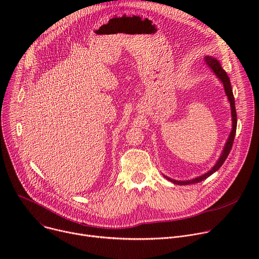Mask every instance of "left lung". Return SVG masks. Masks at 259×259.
Listing matches in <instances>:
<instances>
[{
  "label": "left lung",
  "mask_w": 259,
  "mask_h": 259,
  "mask_svg": "<svg viewBox=\"0 0 259 259\" xmlns=\"http://www.w3.org/2000/svg\"><path fill=\"white\" fill-rule=\"evenodd\" d=\"M205 64L207 67L211 68L214 72L215 75L220 79V81L224 83V86H225V90H226V93L229 97V100L231 102V108H232V117H233V130L231 132V135L228 139V142L225 146V150L223 152V154H221L219 160L217 161V163L215 164V166L206 174L200 176V177H197L195 179H192V180H187V181H178V180H173L167 176H165L166 178H168V180L172 181L173 183L175 184H178V186H184V184H191V183H198V182H201L202 180L208 178L211 174H213L214 172H216L220 167L221 165H223L225 163V161L227 160L228 156L230 155L231 153V150L233 147V143H234V139H235V135H236V130H237V112H236V106H235V97H234V94H233V90H232V86H231V81H230V78L229 76L227 75V72L224 70V68L220 66L219 62L215 59V58H212V57H205Z\"/></svg>",
  "instance_id": "8db88e82"
}]
</instances>
